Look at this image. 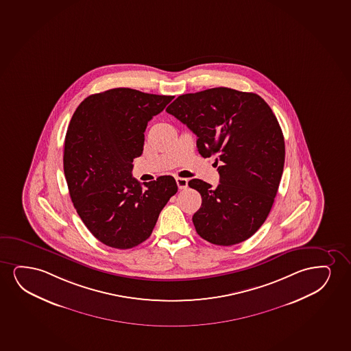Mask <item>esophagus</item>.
Here are the masks:
<instances>
[{"label": "esophagus", "mask_w": 351, "mask_h": 351, "mask_svg": "<svg viewBox=\"0 0 351 351\" xmlns=\"http://www.w3.org/2000/svg\"><path fill=\"white\" fill-rule=\"evenodd\" d=\"M178 189H186L188 187L187 178H176Z\"/></svg>", "instance_id": "1"}]
</instances>
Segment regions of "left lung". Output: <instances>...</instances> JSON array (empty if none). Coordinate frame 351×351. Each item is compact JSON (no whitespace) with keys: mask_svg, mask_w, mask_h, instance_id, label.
Wrapping results in <instances>:
<instances>
[{"mask_svg":"<svg viewBox=\"0 0 351 351\" xmlns=\"http://www.w3.org/2000/svg\"><path fill=\"white\" fill-rule=\"evenodd\" d=\"M167 112L195 133L202 157L219 163L218 187L188 182L202 199L196 232L215 245L246 241L268 217L282 176L285 139L273 110L257 94L219 87L178 96Z\"/></svg>","mask_w":351,"mask_h":351,"instance_id":"1","label":"left lung"}]
</instances>
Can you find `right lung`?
<instances>
[{
  "mask_svg": "<svg viewBox=\"0 0 351 351\" xmlns=\"http://www.w3.org/2000/svg\"><path fill=\"white\" fill-rule=\"evenodd\" d=\"M173 99L114 88L88 96L73 113L64 144V173L80 218L106 245L131 249L146 241L178 191L173 176L143 184L132 178L147 123Z\"/></svg>",
  "mask_w": 351,
  "mask_h": 351,
  "instance_id": "1",
  "label": "right lung"
}]
</instances>
